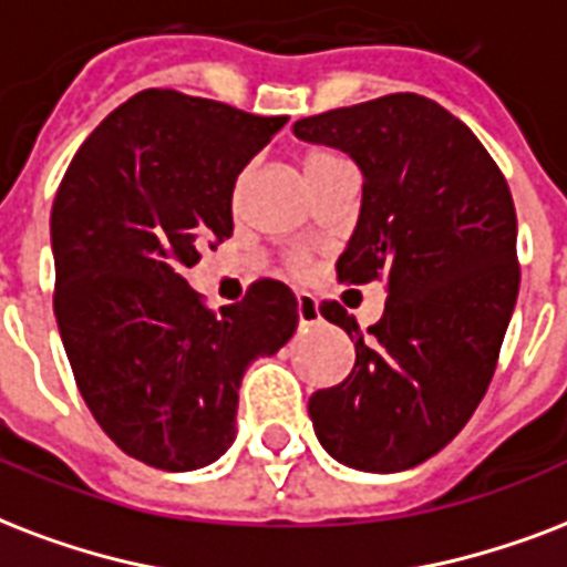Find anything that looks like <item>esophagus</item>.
Masks as SVG:
<instances>
[{"instance_id":"esophagus-1","label":"esophagus","mask_w":567,"mask_h":567,"mask_svg":"<svg viewBox=\"0 0 567 567\" xmlns=\"http://www.w3.org/2000/svg\"><path fill=\"white\" fill-rule=\"evenodd\" d=\"M296 301H298V324H301V328H313V324H319L322 313H319L316 298L310 296V292H298Z\"/></svg>"}]
</instances>
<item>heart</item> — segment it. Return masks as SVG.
Here are the masks:
<instances>
[{
	"mask_svg": "<svg viewBox=\"0 0 567 567\" xmlns=\"http://www.w3.org/2000/svg\"><path fill=\"white\" fill-rule=\"evenodd\" d=\"M333 162H340L333 153H324V151H310L301 156V171H305L307 179H313L316 174H322L328 165H333ZM296 269H305V257H296V262H292Z\"/></svg>",
	"mask_w": 567,
	"mask_h": 567,
	"instance_id": "b5f03b06",
	"label": "heart"
}]
</instances>
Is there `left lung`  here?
<instances>
[{
    "label": "left lung",
    "mask_w": 567,
    "mask_h": 567,
    "mask_svg": "<svg viewBox=\"0 0 567 567\" xmlns=\"http://www.w3.org/2000/svg\"><path fill=\"white\" fill-rule=\"evenodd\" d=\"M292 130L349 153L363 174L340 280L388 284L370 340L337 301L322 305L352 337L354 370L310 396L313 432L352 471H408L462 432L497 367L520 287L512 192L480 138L420 94L301 117Z\"/></svg>",
    "instance_id": "left-lung-1"
}]
</instances>
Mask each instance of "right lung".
Segmentation results:
<instances>
[{
	"label": "right lung",
	"mask_w": 567,
	"mask_h": 567,
	"mask_svg": "<svg viewBox=\"0 0 567 567\" xmlns=\"http://www.w3.org/2000/svg\"><path fill=\"white\" fill-rule=\"evenodd\" d=\"M287 121L153 87L117 105L61 179L50 218L61 343L100 429L151 467L218 462L243 375L298 328L280 280L213 313L183 278L200 245L234 234L236 177Z\"/></svg>",
	"instance_id": "add662e5"
}]
</instances>
